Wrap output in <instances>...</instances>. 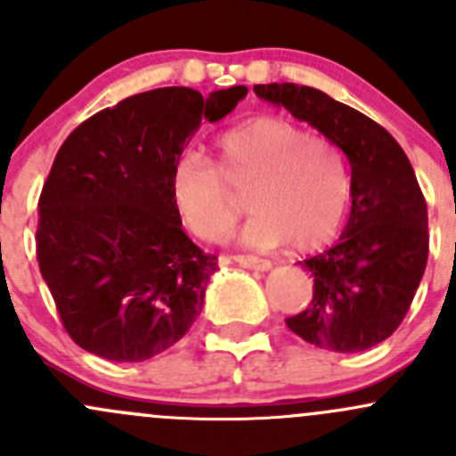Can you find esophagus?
Returning <instances> with one entry per match:
<instances>
[{"instance_id":"obj_1","label":"esophagus","mask_w":456,"mask_h":456,"mask_svg":"<svg viewBox=\"0 0 456 456\" xmlns=\"http://www.w3.org/2000/svg\"><path fill=\"white\" fill-rule=\"evenodd\" d=\"M232 260L236 262V265L245 266V269H256V271H269L271 269L269 260H262V257H256V256H232Z\"/></svg>"}]
</instances>
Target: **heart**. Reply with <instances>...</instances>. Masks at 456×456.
<instances>
[{
    "instance_id": "obj_1",
    "label": "heart",
    "mask_w": 456,
    "mask_h": 456,
    "mask_svg": "<svg viewBox=\"0 0 456 456\" xmlns=\"http://www.w3.org/2000/svg\"><path fill=\"white\" fill-rule=\"evenodd\" d=\"M218 165L233 185L249 187L254 214L238 233L242 245L273 249L289 242L309 251L335 236L351 194L346 163L333 141L305 134L280 117H254L216 139ZM169 194L187 227L216 238L240 214L218 167L200 151L187 150L169 176Z\"/></svg>"
}]
</instances>
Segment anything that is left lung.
Masks as SVG:
<instances>
[{"label":"left lung","instance_id":"1","mask_svg":"<svg viewBox=\"0 0 456 456\" xmlns=\"http://www.w3.org/2000/svg\"><path fill=\"white\" fill-rule=\"evenodd\" d=\"M254 92L333 141L351 165L348 223L338 245L300 262L314 300L287 326L335 353L377 346L403 322L426 271L428 209L415 169L379 123L322 90L266 84Z\"/></svg>","mask_w":456,"mask_h":456}]
</instances>
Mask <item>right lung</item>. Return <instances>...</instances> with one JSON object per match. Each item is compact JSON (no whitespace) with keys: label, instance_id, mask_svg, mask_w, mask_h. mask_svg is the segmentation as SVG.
Here are the masks:
<instances>
[{"label":"right lung","instance_id":"obj_1","mask_svg":"<svg viewBox=\"0 0 456 456\" xmlns=\"http://www.w3.org/2000/svg\"><path fill=\"white\" fill-rule=\"evenodd\" d=\"M245 86L202 96L156 87L81 123L39 199L37 260L63 329L110 362H145L190 330L218 257L183 232L169 194L202 121L227 117Z\"/></svg>","mask_w":456,"mask_h":456}]
</instances>
